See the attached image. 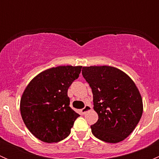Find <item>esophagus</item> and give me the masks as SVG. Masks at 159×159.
<instances>
[{
    "label": "esophagus",
    "mask_w": 159,
    "mask_h": 159,
    "mask_svg": "<svg viewBox=\"0 0 159 159\" xmlns=\"http://www.w3.org/2000/svg\"><path fill=\"white\" fill-rule=\"evenodd\" d=\"M91 109H92V108H91V105H86L85 106H84V108H82V109H81V113L83 114V115H84V114L85 113H87L88 111H91Z\"/></svg>",
    "instance_id": "1"
}]
</instances>
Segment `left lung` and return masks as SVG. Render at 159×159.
Here are the masks:
<instances>
[{
	"instance_id": "8db88e82",
	"label": "left lung",
	"mask_w": 159,
	"mask_h": 159,
	"mask_svg": "<svg viewBox=\"0 0 159 159\" xmlns=\"http://www.w3.org/2000/svg\"><path fill=\"white\" fill-rule=\"evenodd\" d=\"M82 75L91 87L98 120L92 134L108 143L125 140L135 129L143 112L142 98L134 81L111 66L83 67Z\"/></svg>"
}]
</instances>
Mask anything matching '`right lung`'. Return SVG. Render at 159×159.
I'll use <instances>...</instances> for the list:
<instances>
[{"instance_id":"obj_1","label":"right lung","mask_w":159,"mask_h":159,"mask_svg":"<svg viewBox=\"0 0 159 159\" xmlns=\"http://www.w3.org/2000/svg\"><path fill=\"white\" fill-rule=\"evenodd\" d=\"M82 66H58L33 78L20 98L22 119L34 136L47 143L68 137L80 115L70 107L68 90Z\"/></svg>"}]
</instances>
